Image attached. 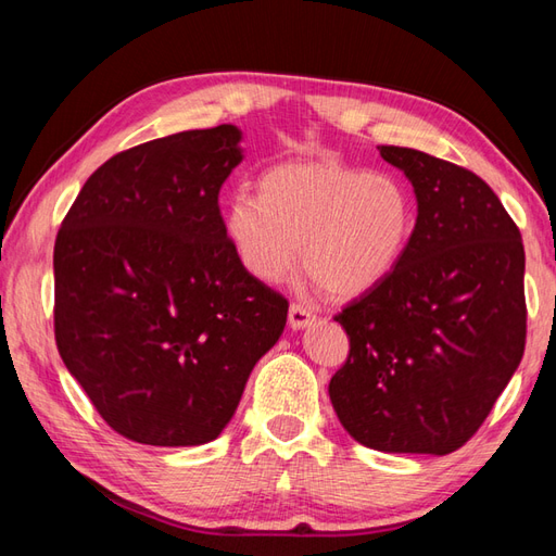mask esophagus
Wrapping results in <instances>:
<instances>
[{"mask_svg": "<svg viewBox=\"0 0 556 556\" xmlns=\"http://www.w3.org/2000/svg\"><path fill=\"white\" fill-rule=\"evenodd\" d=\"M313 320H315V315L308 308H303V305L293 303L291 308H289V325H291V329H305V327L313 325Z\"/></svg>", "mask_w": 556, "mask_h": 556, "instance_id": "34e87169", "label": "esophagus"}]
</instances>
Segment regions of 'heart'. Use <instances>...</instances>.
<instances>
[{"mask_svg": "<svg viewBox=\"0 0 556 556\" xmlns=\"http://www.w3.org/2000/svg\"><path fill=\"white\" fill-rule=\"evenodd\" d=\"M224 227L239 263L263 285L285 281L299 265L341 299L380 287L416 231V200L394 176L332 160L267 169L257 198L233 195Z\"/></svg>", "mask_w": 556, "mask_h": 556, "instance_id": "1", "label": "heart"}]
</instances>
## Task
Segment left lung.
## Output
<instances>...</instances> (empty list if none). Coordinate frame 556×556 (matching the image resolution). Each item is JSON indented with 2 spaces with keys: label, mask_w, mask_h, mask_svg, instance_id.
<instances>
[{
  "label": "left lung",
  "mask_w": 556,
  "mask_h": 556,
  "mask_svg": "<svg viewBox=\"0 0 556 556\" xmlns=\"http://www.w3.org/2000/svg\"><path fill=\"white\" fill-rule=\"evenodd\" d=\"M377 150L413 186L416 231L392 275L337 315L351 351L329 399L363 446L444 456L476 434L523 358V241L473 172Z\"/></svg>",
  "instance_id": "obj_1"
}]
</instances>
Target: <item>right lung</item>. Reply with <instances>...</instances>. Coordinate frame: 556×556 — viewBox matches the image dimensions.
<instances>
[{"instance_id":"right-lung-1","label":"right lung","mask_w":556,"mask_h":556,"mask_svg":"<svg viewBox=\"0 0 556 556\" xmlns=\"http://www.w3.org/2000/svg\"><path fill=\"white\" fill-rule=\"evenodd\" d=\"M239 126L150 140L80 188L54 243V337L112 430L152 446L217 440L289 303L239 263L219 188Z\"/></svg>"}]
</instances>
